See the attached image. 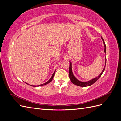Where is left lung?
I'll return each instance as SVG.
<instances>
[{"label":"left lung","mask_w":121,"mask_h":121,"mask_svg":"<svg viewBox=\"0 0 121 121\" xmlns=\"http://www.w3.org/2000/svg\"><path fill=\"white\" fill-rule=\"evenodd\" d=\"M102 41H103L104 44V53L106 54V45L105 44L104 42V40L102 38V37H101ZM105 64H106V61H107V57H105ZM105 65L104 67L103 70L102 71V72L100 73V74L97 77L93 78L92 79H91L88 81L87 82H82V81H80L79 80H78L74 76V74H73V72H72V63L71 61H69V79H70L71 82H72V83H73L74 84L76 85H77L80 87H86V86H91V85H92L93 84H94L96 81H97V80L99 78L101 75L102 74V73L104 72V69H105Z\"/></svg>","instance_id":"8db88e82"}]
</instances>
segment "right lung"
I'll return each mask as SVG.
<instances>
[{
	"label": "right lung",
	"mask_w": 121,
	"mask_h": 121,
	"mask_svg": "<svg viewBox=\"0 0 121 121\" xmlns=\"http://www.w3.org/2000/svg\"><path fill=\"white\" fill-rule=\"evenodd\" d=\"M55 72H56V71H54V72L53 73V74H52V77L50 78V79L48 80V81L47 82H46V83H44V84H41V85H37V86H35V85H31V86H33V87H38V86H43V85H46V84H48L49 83H50L51 81H52V79H53V77H54V74H55Z\"/></svg>",
	"instance_id": "obj_1"
}]
</instances>
